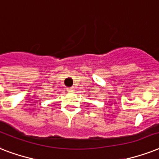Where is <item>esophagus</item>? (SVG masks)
<instances>
[{"instance_id":"34e87169","label":"esophagus","mask_w":159,"mask_h":159,"mask_svg":"<svg viewBox=\"0 0 159 159\" xmlns=\"http://www.w3.org/2000/svg\"><path fill=\"white\" fill-rule=\"evenodd\" d=\"M73 90H74V87H68V88H67V91H68V92H73Z\"/></svg>"}]
</instances>
